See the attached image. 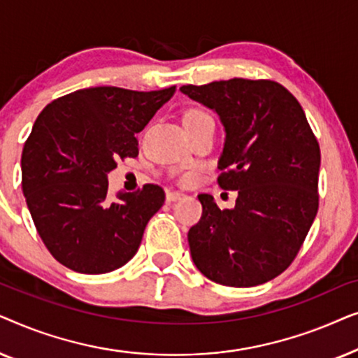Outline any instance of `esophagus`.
Segmentation results:
<instances>
[{
	"label": "esophagus",
	"mask_w": 358,
	"mask_h": 358,
	"mask_svg": "<svg viewBox=\"0 0 358 358\" xmlns=\"http://www.w3.org/2000/svg\"><path fill=\"white\" fill-rule=\"evenodd\" d=\"M184 197L185 195L182 192H178V190H168V192H166V200H168V202H176V200H180Z\"/></svg>",
	"instance_id": "34e87169"
}]
</instances>
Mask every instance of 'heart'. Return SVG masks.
Masks as SVG:
<instances>
[{"mask_svg": "<svg viewBox=\"0 0 358 358\" xmlns=\"http://www.w3.org/2000/svg\"><path fill=\"white\" fill-rule=\"evenodd\" d=\"M203 119H210V115L203 110H190L187 115H185V122H195V120H203ZM194 180V174L192 173H185L180 176V182L182 184H190Z\"/></svg>", "mask_w": 358, "mask_h": 358, "instance_id": "obj_1", "label": "heart"}]
</instances>
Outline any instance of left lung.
<instances>
[{
    "mask_svg": "<svg viewBox=\"0 0 358 358\" xmlns=\"http://www.w3.org/2000/svg\"><path fill=\"white\" fill-rule=\"evenodd\" d=\"M180 91L222 119L218 185L238 190L231 210L199 195L202 218L187 234L192 261L220 285L272 280L296 257L320 205L321 151L305 112L272 80L233 78Z\"/></svg>",
    "mask_w": 358,
    "mask_h": 358,
    "instance_id": "obj_1",
    "label": "left lung"
}]
</instances>
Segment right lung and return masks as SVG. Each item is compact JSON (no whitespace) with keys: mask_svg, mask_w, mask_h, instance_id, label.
<instances>
[{"mask_svg":"<svg viewBox=\"0 0 358 358\" xmlns=\"http://www.w3.org/2000/svg\"><path fill=\"white\" fill-rule=\"evenodd\" d=\"M176 92L115 86L78 90L38 114L24 143L22 192L38 236L53 257L80 273H106L138 251L164 190L145 184L107 197L117 159L136 158V134Z\"/></svg>","mask_w":358,"mask_h":358,"instance_id":"add662e5","label":"right lung"}]
</instances>
